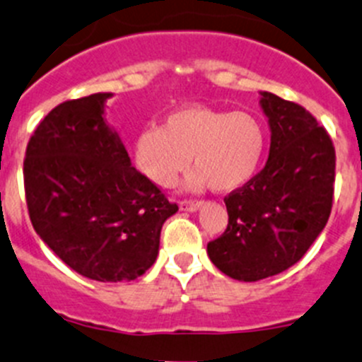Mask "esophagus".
<instances>
[{"label":"esophagus","instance_id":"34e87169","mask_svg":"<svg viewBox=\"0 0 362 362\" xmlns=\"http://www.w3.org/2000/svg\"><path fill=\"white\" fill-rule=\"evenodd\" d=\"M203 203L196 202V199H185V202H180V210L184 212H196V210L202 209Z\"/></svg>","mask_w":362,"mask_h":362}]
</instances>
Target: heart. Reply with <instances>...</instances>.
<instances>
[{"mask_svg":"<svg viewBox=\"0 0 362 362\" xmlns=\"http://www.w3.org/2000/svg\"><path fill=\"white\" fill-rule=\"evenodd\" d=\"M265 153V131L252 115L185 106L164 118L163 127H146L132 145L134 164L152 184L171 187L194 164L189 187L206 184L217 192L242 187L255 177Z\"/></svg>","mask_w":362,"mask_h":362,"instance_id":"obj_1","label":"heart"}]
</instances>
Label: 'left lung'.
<instances>
[{"label": "left lung", "mask_w": 362, "mask_h": 362, "mask_svg": "<svg viewBox=\"0 0 362 362\" xmlns=\"http://www.w3.org/2000/svg\"><path fill=\"white\" fill-rule=\"evenodd\" d=\"M270 129L263 170L224 198L228 228L209 242V258L238 281H259L296 265L332 209L336 153L317 118L299 104L259 92Z\"/></svg>", "instance_id": "1"}]
</instances>
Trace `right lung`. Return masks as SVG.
Returning <instances> with one entry per match:
<instances>
[{
	"label": "right lung",
	"instance_id": "right-lung-1",
	"mask_svg": "<svg viewBox=\"0 0 362 362\" xmlns=\"http://www.w3.org/2000/svg\"><path fill=\"white\" fill-rule=\"evenodd\" d=\"M103 92L56 106L24 159L30 219L38 237L77 274L132 281L156 263L163 224L177 214L131 163L106 122Z\"/></svg>",
	"mask_w": 362,
	"mask_h": 362
}]
</instances>
